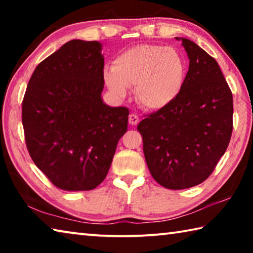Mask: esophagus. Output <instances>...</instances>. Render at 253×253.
<instances>
[{"mask_svg":"<svg viewBox=\"0 0 253 253\" xmlns=\"http://www.w3.org/2000/svg\"><path fill=\"white\" fill-rule=\"evenodd\" d=\"M128 122H129L130 125L132 126H136L137 124L139 123V117L137 116L136 114H130L129 117H128Z\"/></svg>","mask_w":253,"mask_h":253,"instance_id":"1","label":"esophagus"}]
</instances>
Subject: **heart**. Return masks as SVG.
<instances>
[{
    "label": "heart",
    "mask_w": 253,
    "mask_h": 253,
    "mask_svg": "<svg viewBox=\"0 0 253 253\" xmlns=\"http://www.w3.org/2000/svg\"><path fill=\"white\" fill-rule=\"evenodd\" d=\"M187 67L182 54L158 44H138L106 67L104 80L111 91L125 97L135 85L136 99L148 109L158 110L177 99L186 80Z\"/></svg>",
    "instance_id": "b5f03b06"
}]
</instances>
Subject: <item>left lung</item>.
Listing matches in <instances>:
<instances>
[{
  "label": "left lung",
  "mask_w": 253,
  "mask_h": 253,
  "mask_svg": "<svg viewBox=\"0 0 253 253\" xmlns=\"http://www.w3.org/2000/svg\"><path fill=\"white\" fill-rule=\"evenodd\" d=\"M182 42L190 66L181 95L137 126L149 172L169 190L203 183L224 155L233 129L232 92L215 59L193 41Z\"/></svg>",
  "instance_id": "8db88e82"
}]
</instances>
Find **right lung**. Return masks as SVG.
Returning a JSON list of instances; mask_svg holds the SVG:
<instances>
[{
	"label": "right lung",
	"instance_id": "1",
	"mask_svg": "<svg viewBox=\"0 0 253 253\" xmlns=\"http://www.w3.org/2000/svg\"><path fill=\"white\" fill-rule=\"evenodd\" d=\"M104 55L97 41L71 40L40 62L22 101L28 151L63 191H90L104 181L129 110L101 99Z\"/></svg>",
	"mask_w": 253,
	"mask_h": 253
}]
</instances>
